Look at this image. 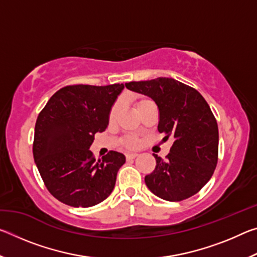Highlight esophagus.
Segmentation results:
<instances>
[{
  "mask_svg": "<svg viewBox=\"0 0 257 257\" xmlns=\"http://www.w3.org/2000/svg\"><path fill=\"white\" fill-rule=\"evenodd\" d=\"M137 156H138L137 153H128V154H125V158H127V160L135 159V158H137Z\"/></svg>",
  "mask_w": 257,
  "mask_h": 257,
  "instance_id": "34e87169",
  "label": "esophagus"
}]
</instances>
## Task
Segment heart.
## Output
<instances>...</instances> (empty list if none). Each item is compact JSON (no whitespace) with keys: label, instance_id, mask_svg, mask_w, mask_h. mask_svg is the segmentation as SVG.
<instances>
[{"label":"heart","instance_id":"b5f03b06","mask_svg":"<svg viewBox=\"0 0 257 257\" xmlns=\"http://www.w3.org/2000/svg\"><path fill=\"white\" fill-rule=\"evenodd\" d=\"M132 101H133V104H134L135 107H136V110H137V108H138L139 106H142L143 104L146 103V102H149V99L144 98V97L135 96V97H133ZM118 108H119V107H118V104H115V105L111 108V112H110V120H113V119L115 118L116 113H118ZM125 146L129 147V149H133V147H136V146H137V141H136V139H135V138L130 137V138L127 139V142H125Z\"/></svg>","mask_w":257,"mask_h":257}]
</instances>
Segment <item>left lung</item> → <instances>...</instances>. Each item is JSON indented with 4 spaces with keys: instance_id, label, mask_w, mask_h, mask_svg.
<instances>
[{
    "instance_id": "obj_1",
    "label": "left lung",
    "mask_w": 257,
    "mask_h": 257,
    "mask_svg": "<svg viewBox=\"0 0 257 257\" xmlns=\"http://www.w3.org/2000/svg\"><path fill=\"white\" fill-rule=\"evenodd\" d=\"M129 90L151 97L159 107L158 130L173 144L163 160H156L145 184L156 196L179 202L197 194L211 179L217 163L219 130L205 99L196 89L172 78L124 84Z\"/></svg>"
}]
</instances>
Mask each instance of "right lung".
<instances>
[{
	"label": "right lung",
	"instance_id": "1",
	"mask_svg": "<svg viewBox=\"0 0 257 257\" xmlns=\"http://www.w3.org/2000/svg\"><path fill=\"white\" fill-rule=\"evenodd\" d=\"M123 88V84L63 87L38 114L34 160L47 189L60 202L90 207L112 193L125 156L111 151L96 161L89 147L95 134L107 128L111 108Z\"/></svg>",
	"mask_w": 257,
	"mask_h": 257
}]
</instances>
